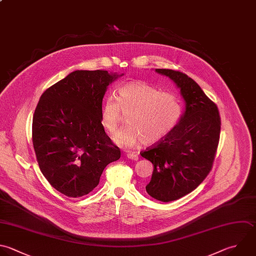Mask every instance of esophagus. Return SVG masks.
I'll list each match as a JSON object with an SVG mask.
<instances>
[{
  "label": "esophagus",
  "mask_w": 256,
  "mask_h": 256,
  "mask_svg": "<svg viewBox=\"0 0 256 256\" xmlns=\"http://www.w3.org/2000/svg\"><path fill=\"white\" fill-rule=\"evenodd\" d=\"M127 157L129 158V159H132V160H134V161H137L139 158H138V155L137 154H134V153H128L127 154Z\"/></svg>",
  "instance_id": "obj_1"
}]
</instances>
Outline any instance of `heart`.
Instances as JSON below:
<instances>
[{"label":"heart","instance_id":"heart-1","mask_svg":"<svg viewBox=\"0 0 256 256\" xmlns=\"http://www.w3.org/2000/svg\"><path fill=\"white\" fill-rule=\"evenodd\" d=\"M128 122L115 136L121 147H133L143 141L152 145L166 137L181 118L182 109L177 96L160 91L145 81H133L118 90V98L107 97L101 108V123L115 133L123 117Z\"/></svg>","mask_w":256,"mask_h":256}]
</instances>
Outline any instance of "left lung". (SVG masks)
<instances>
[{"label":"left lung","mask_w":256,"mask_h":256,"mask_svg":"<svg viewBox=\"0 0 256 256\" xmlns=\"http://www.w3.org/2000/svg\"><path fill=\"white\" fill-rule=\"evenodd\" d=\"M180 89L185 111L174 129L161 141L142 151L154 170L147 193L162 202L177 200L193 191L209 174L220 136L218 108L186 74L156 69Z\"/></svg>","instance_id":"left-lung-1"}]
</instances>
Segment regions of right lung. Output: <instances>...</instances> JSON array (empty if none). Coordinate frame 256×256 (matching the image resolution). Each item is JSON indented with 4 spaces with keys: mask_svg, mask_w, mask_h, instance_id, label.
Returning a JSON list of instances; mask_svg holds the SVG:
<instances>
[{
    "mask_svg": "<svg viewBox=\"0 0 256 256\" xmlns=\"http://www.w3.org/2000/svg\"><path fill=\"white\" fill-rule=\"evenodd\" d=\"M122 75L77 70L39 100L32 124L37 161L48 182L68 197L91 192L104 168L121 156L101 123V108L107 87Z\"/></svg>",
    "mask_w": 256,
    "mask_h": 256,
    "instance_id": "1",
    "label": "right lung"
}]
</instances>
